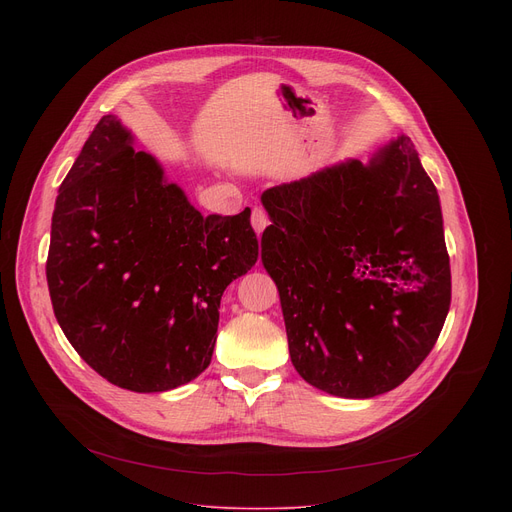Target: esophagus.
Masks as SVG:
<instances>
[{
    "mask_svg": "<svg viewBox=\"0 0 512 512\" xmlns=\"http://www.w3.org/2000/svg\"><path fill=\"white\" fill-rule=\"evenodd\" d=\"M267 224H270V218H267V213L261 207H255L253 213H251V226H253V230L257 234H261L267 228Z\"/></svg>",
    "mask_w": 512,
    "mask_h": 512,
    "instance_id": "obj_1",
    "label": "esophagus"
}]
</instances>
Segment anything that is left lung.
I'll use <instances>...</instances> for the list:
<instances>
[{"label": "left lung", "mask_w": 512, "mask_h": 512, "mask_svg": "<svg viewBox=\"0 0 512 512\" xmlns=\"http://www.w3.org/2000/svg\"><path fill=\"white\" fill-rule=\"evenodd\" d=\"M261 261L280 292L294 369L340 398L405 382L450 309L436 186L409 137L267 188Z\"/></svg>", "instance_id": "left-lung-1"}]
</instances>
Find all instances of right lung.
<instances>
[{
    "label": "right lung",
    "instance_id": "obj_1",
    "mask_svg": "<svg viewBox=\"0 0 512 512\" xmlns=\"http://www.w3.org/2000/svg\"><path fill=\"white\" fill-rule=\"evenodd\" d=\"M118 116L99 120L51 218L58 324L101 378L166 392L211 363L226 286L259 257L251 209L203 218Z\"/></svg>",
    "mask_w": 512,
    "mask_h": 512
}]
</instances>
